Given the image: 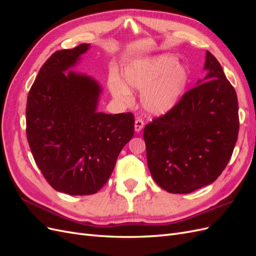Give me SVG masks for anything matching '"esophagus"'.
Listing matches in <instances>:
<instances>
[{
    "label": "esophagus",
    "mask_w": 256,
    "mask_h": 256,
    "mask_svg": "<svg viewBox=\"0 0 256 256\" xmlns=\"http://www.w3.org/2000/svg\"><path fill=\"white\" fill-rule=\"evenodd\" d=\"M144 126V122L141 118H136L134 122V131L136 132H140V131L143 129Z\"/></svg>",
    "instance_id": "1"
}]
</instances>
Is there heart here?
I'll return each mask as SVG.
<instances>
[{
  "mask_svg": "<svg viewBox=\"0 0 256 256\" xmlns=\"http://www.w3.org/2000/svg\"><path fill=\"white\" fill-rule=\"evenodd\" d=\"M126 85L118 76L109 81L111 94L128 102L131 90L142 92L141 106L154 116L168 113L180 102L189 81L186 68L177 64L176 56L168 53L138 58L129 63L122 72Z\"/></svg>",
  "mask_w": 256,
  "mask_h": 256,
  "instance_id": "1",
  "label": "heart"
}]
</instances>
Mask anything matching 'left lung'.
Returning <instances> with one entry per match:
<instances>
[{
    "label": "left lung",
    "mask_w": 256,
    "mask_h": 256,
    "mask_svg": "<svg viewBox=\"0 0 256 256\" xmlns=\"http://www.w3.org/2000/svg\"><path fill=\"white\" fill-rule=\"evenodd\" d=\"M206 74L174 109L143 131L154 180L186 194L212 184L233 154L239 130L238 102L223 69L206 51Z\"/></svg>",
    "instance_id": "1"
}]
</instances>
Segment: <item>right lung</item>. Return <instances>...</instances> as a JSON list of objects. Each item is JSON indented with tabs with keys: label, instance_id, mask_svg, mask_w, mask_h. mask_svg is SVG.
<instances>
[{
	"label": "right lung",
	"instance_id": "add662e5",
	"mask_svg": "<svg viewBox=\"0 0 256 256\" xmlns=\"http://www.w3.org/2000/svg\"><path fill=\"white\" fill-rule=\"evenodd\" d=\"M90 48L53 53L28 96L26 136L36 164L52 188L69 196L102 189L134 134V114L98 112L102 85L72 70Z\"/></svg>",
	"mask_w": 256,
	"mask_h": 256
}]
</instances>
